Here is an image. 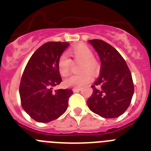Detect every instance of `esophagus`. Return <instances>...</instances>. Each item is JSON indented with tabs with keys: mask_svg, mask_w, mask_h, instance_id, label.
Here are the masks:
<instances>
[{
	"mask_svg": "<svg viewBox=\"0 0 151 151\" xmlns=\"http://www.w3.org/2000/svg\"><path fill=\"white\" fill-rule=\"evenodd\" d=\"M81 90V87H75V88H73V92H78V91H80Z\"/></svg>",
	"mask_w": 151,
	"mask_h": 151,
	"instance_id": "1",
	"label": "esophagus"
}]
</instances>
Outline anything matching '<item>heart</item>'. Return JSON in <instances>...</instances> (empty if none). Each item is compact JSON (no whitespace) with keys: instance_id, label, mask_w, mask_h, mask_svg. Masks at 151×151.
<instances>
[{"instance_id":"1","label":"heart","mask_w":151,"mask_h":151,"mask_svg":"<svg viewBox=\"0 0 151 151\" xmlns=\"http://www.w3.org/2000/svg\"><path fill=\"white\" fill-rule=\"evenodd\" d=\"M68 54L76 61L81 62L79 75H73L64 81L67 87H81L89 83L92 79L91 73H95L99 69V64L93 58V53L89 47L83 44H78L69 50ZM71 62L68 57L63 54L58 61V68L62 77H67L70 71Z\"/></svg>"}]
</instances>
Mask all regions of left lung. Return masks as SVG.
I'll return each mask as SVG.
<instances>
[{
	"label": "left lung",
	"instance_id": "8db88e82",
	"mask_svg": "<svg viewBox=\"0 0 151 151\" xmlns=\"http://www.w3.org/2000/svg\"><path fill=\"white\" fill-rule=\"evenodd\" d=\"M101 60L99 78L91 86L93 93L87 100L92 112L104 118L120 116L130 106L134 87L132 76L120 53L104 40H88Z\"/></svg>",
	"mask_w": 151,
	"mask_h": 151
}]
</instances>
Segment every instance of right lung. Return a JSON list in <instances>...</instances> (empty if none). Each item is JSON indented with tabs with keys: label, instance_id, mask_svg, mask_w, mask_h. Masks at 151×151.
Wrapping results in <instances>:
<instances>
[{
	"label": "right lung",
	"instance_id": "obj_1",
	"mask_svg": "<svg viewBox=\"0 0 151 151\" xmlns=\"http://www.w3.org/2000/svg\"><path fill=\"white\" fill-rule=\"evenodd\" d=\"M68 46L67 42L43 44L30 57L23 73L19 87L21 105L37 122L56 120L68 109L72 90L54 91V87L62 81L58 61Z\"/></svg>",
	"mask_w": 151,
	"mask_h": 151
}]
</instances>
